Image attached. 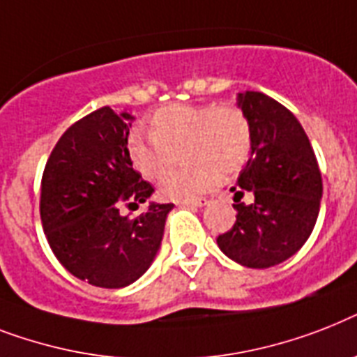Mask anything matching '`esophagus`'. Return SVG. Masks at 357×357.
<instances>
[{"label":"esophagus","mask_w":357,"mask_h":357,"mask_svg":"<svg viewBox=\"0 0 357 357\" xmlns=\"http://www.w3.org/2000/svg\"><path fill=\"white\" fill-rule=\"evenodd\" d=\"M181 206H192V208H202L206 206L208 201L206 199H190V201H181L178 202Z\"/></svg>","instance_id":"34e87169"}]
</instances>
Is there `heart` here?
Instances as JSON below:
<instances>
[{
  "mask_svg": "<svg viewBox=\"0 0 357 357\" xmlns=\"http://www.w3.org/2000/svg\"><path fill=\"white\" fill-rule=\"evenodd\" d=\"M149 136L130 134L127 151L130 164L147 181L164 175L173 151L182 144L184 167L160 182V193L171 201H190L208 192L219 176L238 173L250 155V127L241 110L230 105H167L149 119Z\"/></svg>",
  "mask_w": 357,
  "mask_h": 357,
  "instance_id": "heart-1",
  "label": "heart"
}]
</instances>
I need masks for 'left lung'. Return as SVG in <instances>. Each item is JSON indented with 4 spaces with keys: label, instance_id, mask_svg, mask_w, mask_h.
Wrapping results in <instances>:
<instances>
[{
    "label": "left lung",
    "instance_id": "1",
    "mask_svg": "<svg viewBox=\"0 0 357 357\" xmlns=\"http://www.w3.org/2000/svg\"><path fill=\"white\" fill-rule=\"evenodd\" d=\"M249 121L250 156L234 193L236 223L218 238L219 249L239 265L267 269L291 258L317 221L323 178L298 119L261 92L238 93ZM245 192L250 203H241Z\"/></svg>",
    "mask_w": 357,
    "mask_h": 357
}]
</instances>
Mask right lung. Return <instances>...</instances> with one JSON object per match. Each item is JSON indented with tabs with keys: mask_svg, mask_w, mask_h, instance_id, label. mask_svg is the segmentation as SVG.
Here are the masks:
<instances>
[{
	"mask_svg": "<svg viewBox=\"0 0 357 357\" xmlns=\"http://www.w3.org/2000/svg\"><path fill=\"white\" fill-rule=\"evenodd\" d=\"M132 121L110 107L84 116L56 142L42 176L40 219L53 255L79 280L107 289L149 269L175 206L149 201L136 218L123 213L155 193L130 164Z\"/></svg>",
	"mask_w": 357,
	"mask_h": 357,
	"instance_id": "add662e5",
	"label": "right lung"
}]
</instances>
